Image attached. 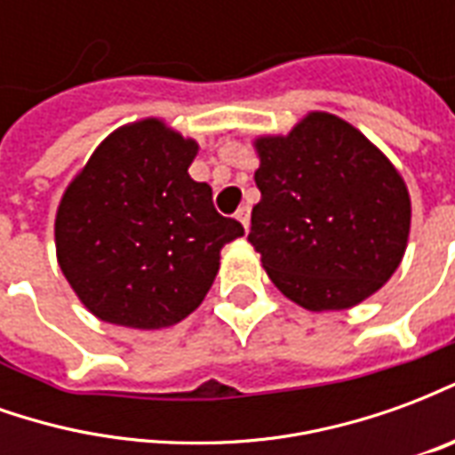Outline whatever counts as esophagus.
Instances as JSON below:
<instances>
[{
  "instance_id": "1",
  "label": "esophagus",
  "mask_w": 455,
  "mask_h": 455,
  "mask_svg": "<svg viewBox=\"0 0 455 455\" xmlns=\"http://www.w3.org/2000/svg\"><path fill=\"white\" fill-rule=\"evenodd\" d=\"M236 219H238V221H241V224H243V228H246V231H248V227H251V207H248V204H246V207L238 209Z\"/></svg>"
}]
</instances>
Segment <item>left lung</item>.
<instances>
[{
  "instance_id": "left-lung-1",
  "label": "left lung",
  "mask_w": 455,
  "mask_h": 455,
  "mask_svg": "<svg viewBox=\"0 0 455 455\" xmlns=\"http://www.w3.org/2000/svg\"><path fill=\"white\" fill-rule=\"evenodd\" d=\"M256 148L260 202L248 241L277 290L312 312L378 292L410 236V195L390 160L324 112L287 136L258 139Z\"/></svg>"
}]
</instances>
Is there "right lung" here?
<instances>
[{
  "instance_id": "add662e5",
  "label": "right lung",
  "mask_w": 455,
  "mask_h": 455,
  "mask_svg": "<svg viewBox=\"0 0 455 455\" xmlns=\"http://www.w3.org/2000/svg\"><path fill=\"white\" fill-rule=\"evenodd\" d=\"M197 143L158 119L124 126L87 160L55 219L58 263L83 305L131 329L178 324L214 283L219 251L243 236L207 182L189 178Z\"/></svg>"
}]
</instances>
